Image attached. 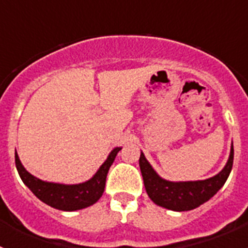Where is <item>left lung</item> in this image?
I'll return each instance as SVG.
<instances>
[{"instance_id":"8db88e82","label":"left lung","mask_w":248,"mask_h":248,"mask_svg":"<svg viewBox=\"0 0 248 248\" xmlns=\"http://www.w3.org/2000/svg\"><path fill=\"white\" fill-rule=\"evenodd\" d=\"M233 164V146L225 168L217 175L200 181L164 180L151 168L144 154H140L139 166L149 198L156 205L172 211H189L209 201L226 183Z\"/></svg>"}]
</instances>
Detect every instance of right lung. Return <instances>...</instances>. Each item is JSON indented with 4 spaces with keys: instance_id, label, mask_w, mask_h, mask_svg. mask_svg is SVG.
<instances>
[{
    "instance_id": "add662e5",
    "label": "right lung",
    "mask_w": 248,
    "mask_h": 248,
    "mask_svg": "<svg viewBox=\"0 0 248 248\" xmlns=\"http://www.w3.org/2000/svg\"><path fill=\"white\" fill-rule=\"evenodd\" d=\"M120 149L122 148H115L111 151L108 159L105 160L104 164L100 166L99 170L95 172L91 180L77 184V185H63V184L39 180L23 168L17 153H15V160H16L17 171L22 181L39 200L57 210L76 211V210L88 207L99 200L104 192L105 180H107L109 168L113 164Z\"/></svg>"
}]
</instances>
